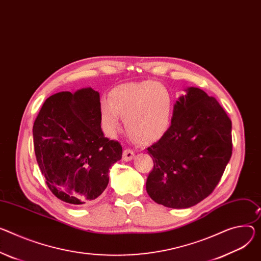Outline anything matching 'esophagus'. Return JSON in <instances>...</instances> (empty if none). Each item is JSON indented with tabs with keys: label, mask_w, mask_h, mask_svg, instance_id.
<instances>
[{
	"label": "esophagus",
	"mask_w": 261,
	"mask_h": 261,
	"mask_svg": "<svg viewBox=\"0 0 261 261\" xmlns=\"http://www.w3.org/2000/svg\"><path fill=\"white\" fill-rule=\"evenodd\" d=\"M134 152L131 149H126L123 153V160L124 161H131L134 158Z\"/></svg>",
	"instance_id": "obj_1"
}]
</instances>
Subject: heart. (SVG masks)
<instances>
[{"label":"heart","mask_w":261,"mask_h":261,"mask_svg":"<svg viewBox=\"0 0 261 261\" xmlns=\"http://www.w3.org/2000/svg\"><path fill=\"white\" fill-rule=\"evenodd\" d=\"M174 102L167 87L155 81L117 86L110 100L100 104V117L104 131L115 135L124 118L127 132L137 141H149L162 135L171 125Z\"/></svg>","instance_id":"obj_1"}]
</instances>
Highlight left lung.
<instances>
[{"label":"left lung","mask_w":261,"mask_h":261,"mask_svg":"<svg viewBox=\"0 0 261 261\" xmlns=\"http://www.w3.org/2000/svg\"><path fill=\"white\" fill-rule=\"evenodd\" d=\"M185 91L174 105L170 128L147 149L154 162L147 193L156 203L177 209L208 197L232 155V124L223 107L200 88Z\"/></svg>","instance_id":"1"}]
</instances>
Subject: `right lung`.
<instances>
[{"label":"right lung","mask_w":261,"mask_h":261,"mask_svg":"<svg viewBox=\"0 0 261 261\" xmlns=\"http://www.w3.org/2000/svg\"><path fill=\"white\" fill-rule=\"evenodd\" d=\"M100 93L91 87L61 91L43 103L33 125L35 156L50 191L59 200L83 206L109 182V169L123 149L101 129Z\"/></svg>","instance_id":"1"}]
</instances>
